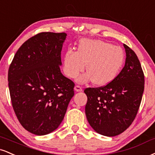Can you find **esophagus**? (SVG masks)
Segmentation results:
<instances>
[{
  "label": "esophagus",
  "mask_w": 155,
  "mask_h": 155,
  "mask_svg": "<svg viewBox=\"0 0 155 155\" xmlns=\"http://www.w3.org/2000/svg\"><path fill=\"white\" fill-rule=\"evenodd\" d=\"M74 89H75L76 92H82V91H83L82 87H80V86H79V85H76L75 87H74Z\"/></svg>",
  "instance_id": "esophagus-1"
}]
</instances>
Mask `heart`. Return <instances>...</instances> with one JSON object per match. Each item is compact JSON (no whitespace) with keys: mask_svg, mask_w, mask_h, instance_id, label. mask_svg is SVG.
Wrapping results in <instances>:
<instances>
[{"mask_svg":"<svg viewBox=\"0 0 155 155\" xmlns=\"http://www.w3.org/2000/svg\"><path fill=\"white\" fill-rule=\"evenodd\" d=\"M124 63L120 48L100 40L82 39L78 50L68 49L63 57V71L68 77L76 78L84 70L79 82L93 81L97 86H105L115 79Z\"/></svg>","mask_w":155,"mask_h":155,"instance_id":"heart-1","label":"heart"}]
</instances>
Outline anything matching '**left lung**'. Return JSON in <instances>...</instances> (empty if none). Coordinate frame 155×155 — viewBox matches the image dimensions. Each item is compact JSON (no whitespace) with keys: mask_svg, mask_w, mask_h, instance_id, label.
I'll use <instances>...</instances> for the list:
<instances>
[{"mask_svg":"<svg viewBox=\"0 0 155 155\" xmlns=\"http://www.w3.org/2000/svg\"><path fill=\"white\" fill-rule=\"evenodd\" d=\"M126 62L112 82L100 88H87L85 113L97 133L115 137L132 124L140 106L144 76L137 55L124 44Z\"/></svg>","mask_w":155,"mask_h":155,"instance_id":"obj_1","label":"left lung"}]
</instances>
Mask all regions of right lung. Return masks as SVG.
<instances>
[{"instance_id":"1","label":"right lung","mask_w":155,"mask_h":155,"mask_svg":"<svg viewBox=\"0 0 155 155\" xmlns=\"http://www.w3.org/2000/svg\"><path fill=\"white\" fill-rule=\"evenodd\" d=\"M66 33L42 32L18 48L8 70L13 108L21 126L38 136L56 130L74 95V83L61 72Z\"/></svg>"}]
</instances>
